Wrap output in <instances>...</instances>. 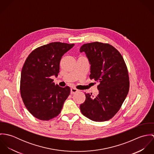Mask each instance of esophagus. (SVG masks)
<instances>
[{
	"mask_svg": "<svg viewBox=\"0 0 154 154\" xmlns=\"http://www.w3.org/2000/svg\"><path fill=\"white\" fill-rule=\"evenodd\" d=\"M78 91V90L77 89L75 88H72L70 89V94H73L76 92H77Z\"/></svg>",
	"mask_w": 154,
	"mask_h": 154,
	"instance_id": "1",
	"label": "esophagus"
}]
</instances>
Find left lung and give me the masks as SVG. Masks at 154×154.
Returning <instances> with one entry per match:
<instances>
[{
	"label": "left lung",
	"mask_w": 154,
	"mask_h": 154,
	"mask_svg": "<svg viewBox=\"0 0 154 154\" xmlns=\"http://www.w3.org/2000/svg\"><path fill=\"white\" fill-rule=\"evenodd\" d=\"M91 65L89 78L99 82L96 97L85 94L80 105L84 116L95 122L110 120L120 110L129 90V78L120 52L109 44L93 42L81 47Z\"/></svg>",
	"instance_id": "obj_1"
}]
</instances>
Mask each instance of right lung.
Segmentation results:
<instances>
[{"instance_id": "add662e5", "label": "right lung", "mask_w": 154, "mask_h": 154, "mask_svg": "<svg viewBox=\"0 0 154 154\" xmlns=\"http://www.w3.org/2000/svg\"><path fill=\"white\" fill-rule=\"evenodd\" d=\"M74 44L53 42L34 50L22 67L20 91L27 110L35 118L49 120L61 112L70 89L55 85L51 76H58L63 55Z\"/></svg>"}]
</instances>
